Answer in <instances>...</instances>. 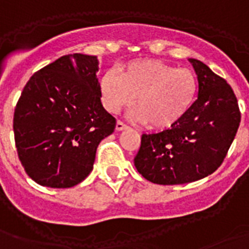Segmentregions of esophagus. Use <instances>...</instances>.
<instances>
[{
    "mask_svg": "<svg viewBox=\"0 0 249 249\" xmlns=\"http://www.w3.org/2000/svg\"><path fill=\"white\" fill-rule=\"evenodd\" d=\"M125 129H128V125H125L123 121L118 120V123H116V130L120 131V130H125Z\"/></svg>",
    "mask_w": 249,
    "mask_h": 249,
    "instance_id": "obj_1",
    "label": "esophagus"
}]
</instances>
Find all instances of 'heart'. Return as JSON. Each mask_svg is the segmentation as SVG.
<instances>
[{
  "label": "heart",
  "instance_id": "b5f03b06",
  "mask_svg": "<svg viewBox=\"0 0 249 249\" xmlns=\"http://www.w3.org/2000/svg\"><path fill=\"white\" fill-rule=\"evenodd\" d=\"M197 89L194 72L154 59L135 60L123 67L119 77L106 72L100 79L102 104L108 112L116 114L134 97V118L154 130L178 124L194 105Z\"/></svg>",
  "mask_w": 249,
  "mask_h": 249
}]
</instances>
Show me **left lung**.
Wrapping results in <instances>:
<instances>
[{"label": "left lung", "mask_w": 249, "mask_h": 249, "mask_svg": "<svg viewBox=\"0 0 249 249\" xmlns=\"http://www.w3.org/2000/svg\"><path fill=\"white\" fill-rule=\"evenodd\" d=\"M199 95L178 124L142 135L134 158L138 172L158 185H181L212 175L223 163L241 123L231 87L206 64L190 58Z\"/></svg>", "instance_id": "1"}]
</instances>
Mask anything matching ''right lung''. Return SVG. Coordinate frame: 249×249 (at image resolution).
I'll return each mask as SVG.
<instances>
[{"label":"right lung","mask_w":249,"mask_h":249,"mask_svg":"<svg viewBox=\"0 0 249 249\" xmlns=\"http://www.w3.org/2000/svg\"><path fill=\"white\" fill-rule=\"evenodd\" d=\"M95 55H63L34 73L14 114L18 160L41 186L67 189L93 168L100 142L116 120L101 104Z\"/></svg>","instance_id":"add662e5"}]
</instances>
